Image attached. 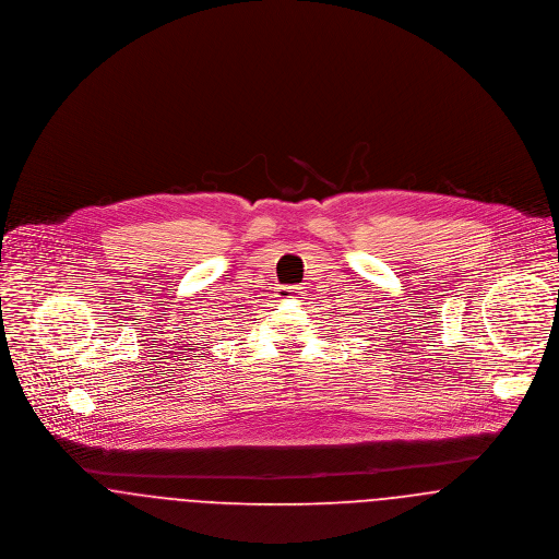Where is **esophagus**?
Wrapping results in <instances>:
<instances>
[{
    "label": "esophagus",
    "instance_id": "1",
    "mask_svg": "<svg viewBox=\"0 0 559 559\" xmlns=\"http://www.w3.org/2000/svg\"><path fill=\"white\" fill-rule=\"evenodd\" d=\"M300 294H302V287H298V285L281 287V289H278V298H283V300H287V298H296V296H300Z\"/></svg>",
    "mask_w": 559,
    "mask_h": 559
}]
</instances>
